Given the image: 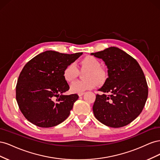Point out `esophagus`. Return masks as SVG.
<instances>
[{
	"label": "esophagus",
	"instance_id": "1",
	"mask_svg": "<svg viewBox=\"0 0 160 160\" xmlns=\"http://www.w3.org/2000/svg\"><path fill=\"white\" fill-rule=\"evenodd\" d=\"M84 94H85V93L83 92V93H78V95H79V97H81V96H83Z\"/></svg>",
	"mask_w": 160,
	"mask_h": 160
}]
</instances>
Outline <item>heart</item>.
<instances>
[{
  "instance_id": "1",
  "label": "heart",
  "mask_w": 160,
  "mask_h": 160,
  "mask_svg": "<svg viewBox=\"0 0 160 160\" xmlns=\"http://www.w3.org/2000/svg\"><path fill=\"white\" fill-rule=\"evenodd\" d=\"M81 70H87L84 74L83 81H76L70 85V91L72 93H83L87 90L95 88L97 82L98 84L103 83L106 77L105 72L100 68V61L93 56L83 58L80 62ZM78 75V69L74 63L67 65L63 71L64 79L67 82H71Z\"/></svg>"
}]
</instances>
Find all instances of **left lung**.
Returning a JSON list of instances; mask_svg holds the SVG:
<instances>
[{
  "label": "left lung",
  "mask_w": 160,
  "mask_h": 160,
  "mask_svg": "<svg viewBox=\"0 0 160 160\" xmlns=\"http://www.w3.org/2000/svg\"><path fill=\"white\" fill-rule=\"evenodd\" d=\"M91 55L102 59L108 69V77L99 91L109 95H96L93 106L95 117L111 128L128 125L141 113L148 99V84L141 67L118 47Z\"/></svg>",
  "instance_id": "left-lung-1"
}]
</instances>
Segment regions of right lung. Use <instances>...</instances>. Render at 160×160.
<instances>
[{
    "label": "right lung",
    "instance_id": "right-lung-1",
    "mask_svg": "<svg viewBox=\"0 0 160 160\" xmlns=\"http://www.w3.org/2000/svg\"><path fill=\"white\" fill-rule=\"evenodd\" d=\"M83 54H64L54 51L40 53L23 67L16 86V99L25 118L37 126L51 128L69 117L77 94L69 89L62 73L65 67Z\"/></svg>",
    "mask_w": 160,
    "mask_h": 160
}]
</instances>
